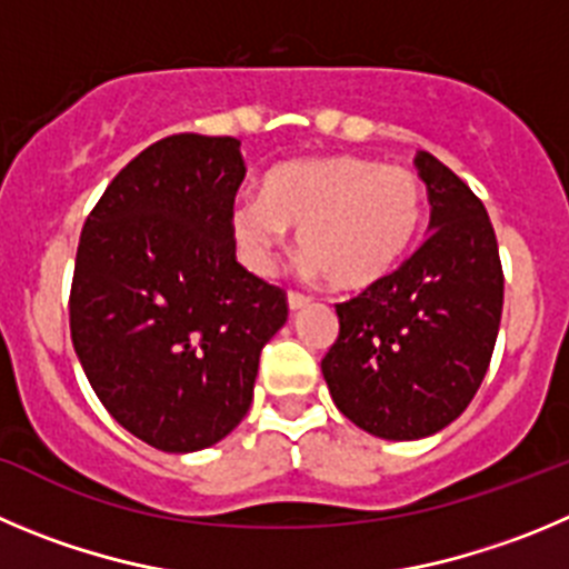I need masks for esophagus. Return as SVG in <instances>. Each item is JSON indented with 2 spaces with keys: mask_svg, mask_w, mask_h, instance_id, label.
I'll return each instance as SVG.
<instances>
[{
  "mask_svg": "<svg viewBox=\"0 0 569 569\" xmlns=\"http://www.w3.org/2000/svg\"><path fill=\"white\" fill-rule=\"evenodd\" d=\"M286 302H289V311H300V309H306V306H309V297L297 295V291H289Z\"/></svg>",
  "mask_w": 569,
  "mask_h": 569,
  "instance_id": "obj_1",
  "label": "esophagus"
}]
</instances>
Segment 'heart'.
Masks as SVG:
<instances>
[{"label":"heart","instance_id":"obj_1","mask_svg":"<svg viewBox=\"0 0 569 569\" xmlns=\"http://www.w3.org/2000/svg\"><path fill=\"white\" fill-rule=\"evenodd\" d=\"M421 177L368 157L283 162L263 177L260 199L232 207V236L252 272L269 274L289 227L302 269L345 291L370 289L407 258L423 224Z\"/></svg>","mask_w":569,"mask_h":569}]
</instances>
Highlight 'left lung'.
Returning <instances> with one entry per match:
<instances>
[{"mask_svg":"<svg viewBox=\"0 0 569 569\" xmlns=\"http://www.w3.org/2000/svg\"><path fill=\"white\" fill-rule=\"evenodd\" d=\"M429 236L381 283L339 302L322 359L333 405L365 432L418 440L440 432L482 385L502 317V267L482 201L418 151Z\"/></svg>","mask_w":569,"mask_h":569,"instance_id":"1","label":"left lung"}]
</instances>
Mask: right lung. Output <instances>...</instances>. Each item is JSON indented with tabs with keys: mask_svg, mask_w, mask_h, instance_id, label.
Wrapping results in <instances>:
<instances>
[{
	"mask_svg": "<svg viewBox=\"0 0 569 569\" xmlns=\"http://www.w3.org/2000/svg\"><path fill=\"white\" fill-rule=\"evenodd\" d=\"M241 142L173 134L111 179L78 243L69 331L100 405L162 452H199L247 416L286 295L236 260Z\"/></svg>",
	"mask_w": 569,
	"mask_h": 569,
	"instance_id": "obj_1",
	"label": "right lung"
}]
</instances>
